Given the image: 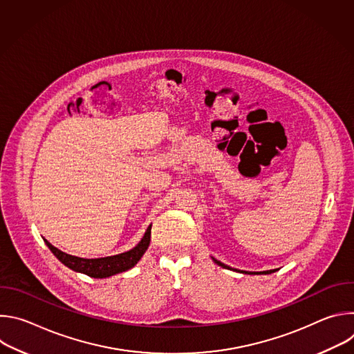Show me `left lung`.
Returning <instances> with one entry per match:
<instances>
[{"instance_id": "left-lung-1", "label": "left lung", "mask_w": 354, "mask_h": 354, "mask_svg": "<svg viewBox=\"0 0 354 354\" xmlns=\"http://www.w3.org/2000/svg\"><path fill=\"white\" fill-rule=\"evenodd\" d=\"M213 261L218 265V266H223V268H225V269H231L230 266H227V265H224V263H221L220 261H217V259H214L213 258ZM273 272H276V269H273V270H266V272H242V273H245V274H270V273H273Z\"/></svg>"}]
</instances>
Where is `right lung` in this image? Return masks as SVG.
Returning <instances> with one entry per match:
<instances>
[{
  "mask_svg": "<svg viewBox=\"0 0 354 354\" xmlns=\"http://www.w3.org/2000/svg\"><path fill=\"white\" fill-rule=\"evenodd\" d=\"M151 241V225L147 228L142 239L130 250L123 252V254L115 255V257H106V258H96V259H84L78 257H73L66 254V252L57 249L48 241L44 239L48 249L53 252L55 257L64 263L67 268H70L74 272L84 273L86 276L95 277V279H105L122 272H126L137 265V262L141 259V257L145 254V250Z\"/></svg>",
  "mask_w": 354,
  "mask_h": 354,
  "instance_id": "1",
  "label": "right lung"
}]
</instances>
